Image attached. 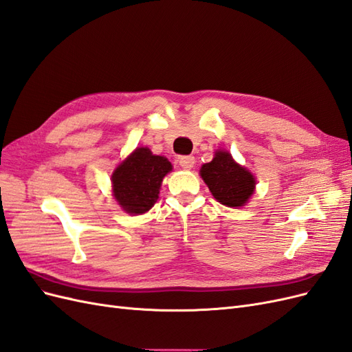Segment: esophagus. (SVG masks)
<instances>
[{
  "instance_id": "34e87169",
  "label": "esophagus",
  "mask_w": 352,
  "mask_h": 352,
  "mask_svg": "<svg viewBox=\"0 0 352 352\" xmlns=\"http://www.w3.org/2000/svg\"><path fill=\"white\" fill-rule=\"evenodd\" d=\"M194 164H195V158L192 155H184L179 158V166L185 170H190L194 167Z\"/></svg>"
}]
</instances>
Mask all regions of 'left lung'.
Masks as SVG:
<instances>
[{"mask_svg":"<svg viewBox=\"0 0 352 352\" xmlns=\"http://www.w3.org/2000/svg\"><path fill=\"white\" fill-rule=\"evenodd\" d=\"M199 175L212 197L226 207L245 206L255 190L254 175L223 150H217L210 163L202 164Z\"/></svg>","mask_w":352,"mask_h":352,"instance_id":"left-lung-1","label":"left lung"}]
</instances>
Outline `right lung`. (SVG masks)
Returning <instances> with one entry per match:
<instances>
[{
    "label": "right lung",
    "instance_id": "1",
    "mask_svg": "<svg viewBox=\"0 0 352 352\" xmlns=\"http://www.w3.org/2000/svg\"><path fill=\"white\" fill-rule=\"evenodd\" d=\"M172 163L141 146L116 167L111 176L113 195L129 214H144L158 199L163 177L172 172Z\"/></svg>",
    "mask_w": 352,
    "mask_h": 352
}]
</instances>
